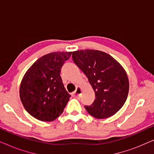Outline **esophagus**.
Segmentation results:
<instances>
[{
  "label": "esophagus",
  "instance_id": "obj_1",
  "mask_svg": "<svg viewBox=\"0 0 154 154\" xmlns=\"http://www.w3.org/2000/svg\"><path fill=\"white\" fill-rule=\"evenodd\" d=\"M81 92H82V88L81 87H77L76 90L73 92V95L75 97L79 98L80 97V94H81Z\"/></svg>",
  "mask_w": 154,
  "mask_h": 154
}]
</instances>
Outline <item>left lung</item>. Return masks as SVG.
Returning <instances> with one entry per match:
<instances>
[{"label": "left lung", "mask_w": 154, "mask_h": 154, "mask_svg": "<svg viewBox=\"0 0 154 154\" xmlns=\"http://www.w3.org/2000/svg\"><path fill=\"white\" fill-rule=\"evenodd\" d=\"M75 64L88 77L95 100L85 108L96 119L112 116L125 104L129 92V80L122 65L106 52L97 50L73 52Z\"/></svg>", "instance_id": "left-lung-1"}]
</instances>
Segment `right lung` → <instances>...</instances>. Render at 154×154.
<instances>
[{
    "mask_svg": "<svg viewBox=\"0 0 154 154\" xmlns=\"http://www.w3.org/2000/svg\"><path fill=\"white\" fill-rule=\"evenodd\" d=\"M72 52H54L37 60L23 76L20 97L24 109L41 121H52L62 114L69 100L60 71Z\"/></svg>",
    "mask_w": 154,
    "mask_h": 154,
    "instance_id": "right-lung-1",
    "label": "right lung"
}]
</instances>
